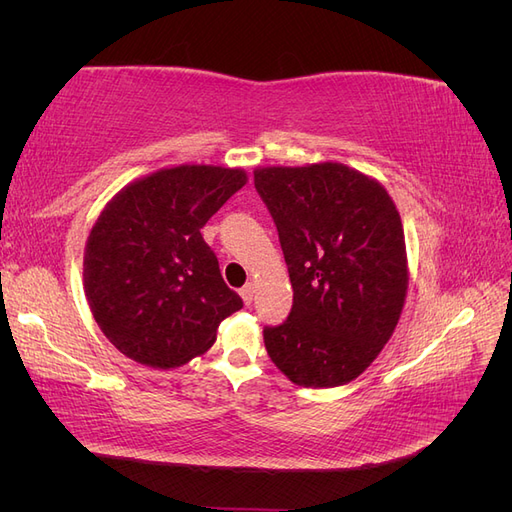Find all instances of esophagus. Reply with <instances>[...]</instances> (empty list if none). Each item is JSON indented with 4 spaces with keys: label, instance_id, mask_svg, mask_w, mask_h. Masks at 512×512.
I'll return each instance as SVG.
<instances>
[{
    "label": "esophagus",
    "instance_id": "obj_1",
    "mask_svg": "<svg viewBox=\"0 0 512 512\" xmlns=\"http://www.w3.org/2000/svg\"><path fill=\"white\" fill-rule=\"evenodd\" d=\"M254 288H256V286H254L252 282H247V284L239 290V294H241V299H243L245 305L252 303V299H254Z\"/></svg>",
    "mask_w": 512,
    "mask_h": 512
}]
</instances>
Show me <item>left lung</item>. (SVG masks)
I'll list each match as a JSON object with an SVG mask.
<instances>
[{
  "instance_id": "left-lung-1",
  "label": "left lung",
  "mask_w": 512,
  "mask_h": 512,
  "mask_svg": "<svg viewBox=\"0 0 512 512\" xmlns=\"http://www.w3.org/2000/svg\"><path fill=\"white\" fill-rule=\"evenodd\" d=\"M254 185L294 292L284 324L262 331L265 348L294 384L342 386L374 363L404 309L399 211L376 179L339 162L256 168Z\"/></svg>"
}]
</instances>
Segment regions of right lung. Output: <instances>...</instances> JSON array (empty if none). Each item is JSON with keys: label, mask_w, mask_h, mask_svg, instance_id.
<instances>
[{"label": "right lung", "mask_w": 512, "mask_h": 512, "mask_svg": "<svg viewBox=\"0 0 512 512\" xmlns=\"http://www.w3.org/2000/svg\"><path fill=\"white\" fill-rule=\"evenodd\" d=\"M245 183L241 168H162L126 185L100 213L85 245V297L128 359L156 369L188 363L243 307L200 228Z\"/></svg>", "instance_id": "1"}]
</instances>
